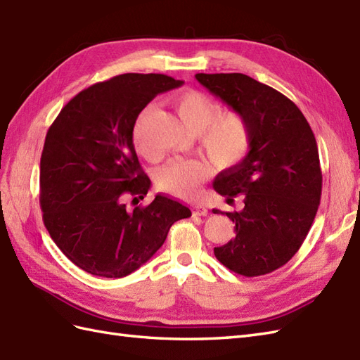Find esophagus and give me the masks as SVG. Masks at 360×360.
<instances>
[{
    "label": "esophagus",
    "mask_w": 360,
    "mask_h": 360,
    "mask_svg": "<svg viewBox=\"0 0 360 360\" xmlns=\"http://www.w3.org/2000/svg\"><path fill=\"white\" fill-rule=\"evenodd\" d=\"M192 215H194V217H197V215H200V217L207 215L206 206H203V205H195L194 207H192Z\"/></svg>",
    "instance_id": "1"
}]
</instances>
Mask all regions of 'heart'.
<instances>
[{
	"instance_id": "heart-1",
	"label": "heart",
	"mask_w": 360,
	"mask_h": 360,
	"mask_svg": "<svg viewBox=\"0 0 360 360\" xmlns=\"http://www.w3.org/2000/svg\"><path fill=\"white\" fill-rule=\"evenodd\" d=\"M174 108L181 124L198 134L201 150L218 165H235L249 153L252 136L248 122L238 112L221 111L220 102L198 90H188L174 98ZM146 112V111H145ZM142 117L134 128V146L139 154L150 157L142 140ZM205 163L192 159H175L157 174L160 189L180 198L197 195L201 183L207 179Z\"/></svg>"
}]
</instances>
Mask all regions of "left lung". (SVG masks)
I'll return each instance as SVG.
<instances>
[{
    "label": "left lung",
    "instance_id": "obj_1",
    "mask_svg": "<svg viewBox=\"0 0 360 360\" xmlns=\"http://www.w3.org/2000/svg\"><path fill=\"white\" fill-rule=\"evenodd\" d=\"M197 81L248 122L252 142L243 162L223 171L214 189L243 195L244 209L226 214L235 238L215 248L235 274L259 276L292 259L318 212L322 172L318 143L301 110L283 93L243 73L195 75Z\"/></svg>",
    "mask_w": 360,
    "mask_h": 360
}]
</instances>
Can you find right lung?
Here are the masks:
<instances>
[{
    "label": "right lung",
    "instance_id": "add662e5",
    "mask_svg": "<svg viewBox=\"0 0 360 360\" xmlns=\"http://www.w3.org/2000/svg\"><path fill=\"white\" fill-rule=\"evenodd\" d=\"M183 81L125 73L77 93L50 125L39 169L44 226L79 269L96 276L133 274L162 248L171 226L191 210L166 195L139 203L151 180L139 163L134 124L157 94Z\"/></svg>",
    "mask_w": 360,
    "mask_h": 360
}]
</instances>
